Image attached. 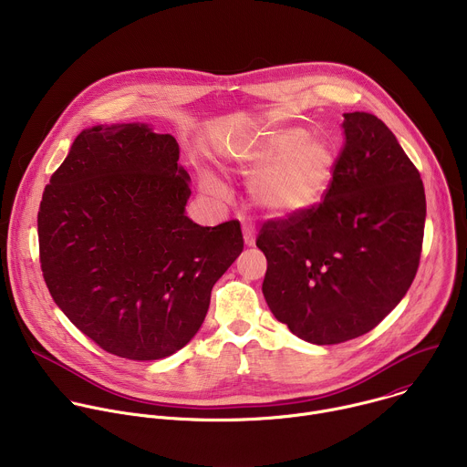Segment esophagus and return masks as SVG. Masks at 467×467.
<instances>
[{
  "label": "esophagus",
  "instance_id": "esophagus-1",
  "mask_svg": "<svg viewBox=\"0 0 467 467\" xmlns=\"http://www.w3.org/2000/svg\"><path fill=\"white\" fill-rule=\"evenodd\" d=\"M244 240L247 245H254V229L251 225H244Z\"/></svg>",
  "mask_w": 467,
  "mask_h": 467
}]
</instances>
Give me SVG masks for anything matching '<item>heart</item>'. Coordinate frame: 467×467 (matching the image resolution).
<instances>
[{"instance_id":"1","label":"heart","mask_w":467,"mask_h":467,"mask_svg":"<svg viewBox=\"0 0 467 467\" xmlns=\"http://www.w3.org/2000/svg\"><path fill=\"white\" fill-rule=\"evenodd\" d=\"M240 164L249 171L260 170L251 182L254 203L272 216H290L319 202L335 155L325 140L305 137L301 129H275L244 150ZM205 184L218 188L211 175H205Z\"/></svg>"}]
</instances>
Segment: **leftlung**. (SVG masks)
I'll use <instances>...</instances> for the list:
<instances>
[{"label": "left lung", "mask_w": 467, "mask_h": 467, "mask_svg": "<svg viewBox=\"0 0 467 467\" xmlns=\"http://www.w3.org/2000/svg\"><path fill=\"white\" fill-rule=\"evenodd\" d=\"M344 148L317 205L268 220L262 292L296 337L332 346L375 328L409 292L421 256L425 188L393 132L344 114Z\"/></svg>", "instance_id": "1"}]
</instances>
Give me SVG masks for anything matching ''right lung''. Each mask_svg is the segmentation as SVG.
<instances>
[{
    "label": "right lung",
    "instance_id": "add662e5",
    "mask_svg": "<svg viewBox=\"0 0 467 467\" xmlns=\"http://www.w3.org/2000/svg\"><path fill=\"white\" fill-rule=\"evenodd\" d=\"M179 144L144 123L74 140L38 211L46 286L83 335L129 360H159L202 327L214 283L244 249L240 222L202 227Z\"/></svg>",
    "mask_w": 467,
    "mask_h": 467
}]
</instances>
